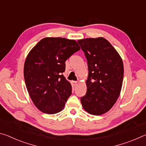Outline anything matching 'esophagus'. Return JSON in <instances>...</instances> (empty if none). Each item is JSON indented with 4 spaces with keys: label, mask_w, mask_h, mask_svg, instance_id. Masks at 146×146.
Instances as JSON below:
<instances>
[{
    "label": "esophagus",
    "mask_w": 146,
    "mask_h": 146,
    "mask_svg": "<svg viewBox=\"0 0 146 146\" xmlns=\"http://www.w3.org/2000/svg\"><path fill=\"white\" fill-rule=\"evenodd\" d=\"M71 84L73 87H75V86H76V84H77V82H76V81H71Z\"/></svg>",
    "instance_id": "esophagus-1"
}]
</instances>
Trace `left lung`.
Instances as JSON below:
<instances>
[{
  "instance_id": "left-lung-1",
  "label": "left lung",
  "mask_w": 146,
  "mask_h": 146,
  "mask_svg": "<svg viewBox=\"0 0 146 146\" xmlns=\"http://www.w3.org/2000/svg\"><path fill=\"white\" fill-rule=\"evenodd\" d=\"M88 66L87 92L80 98L86 111L104 114L119 97L123 77L122 58L110 42L103 37L78 40Z\"/></svg>"
}]
</instances>
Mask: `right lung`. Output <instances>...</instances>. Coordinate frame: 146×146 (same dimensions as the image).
I'll list each match as a JSON object with an SVG mask.
<instances>
[{
	"mask_svg": "<svg viewBox=\"0 0 146 146\" xmlns=\"http://www.w3.org/2000/svg\"><path fill=\"white\" fill-rule=\"evenodd\" d=\"M80 49L74 40L46 37L29 51L24 63V80L32 101L42 112L55 114L64 109L72 87L62 73L66 60Z\"/></svg>",
	"mask_w": 146,
	"mask_h": 146,
	"instance_id": "1",
	"label": "right lung"
}]
</instances>
